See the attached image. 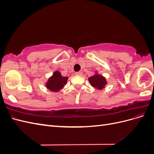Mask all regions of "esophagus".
<instances>
[{
  "label": "esophagus",
  "mask_w": 154,
  "mask_h": 154,
  "mask_svg": "<svg viewBox=\"0 0 154 154\" xmlns=\"http://www.w3.org/2000/svg\"><path fill=\"white\" fill-rule=\"evenodd\" d=\"M76 75H78V76H80V75H81V74H82V72H81V71H79V72H76Z\"/></svg>",
  "instance_id": "esophagus-1"
}]
</instances>
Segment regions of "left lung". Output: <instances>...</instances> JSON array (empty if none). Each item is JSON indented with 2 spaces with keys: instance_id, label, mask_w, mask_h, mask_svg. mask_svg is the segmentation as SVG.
<instances>
[{
  "instance_id": "1",
  "label": "left lung",
  "mask_w": 154,
  "mask_h": 154,
  "mask_svg": "<svg viewBox=\"0 0 154 154\" xmlns=\"http://www.w3.org/2000/svg\"><path fill=\"white\" fill-rule=\"evenodd\" d=\"M91 85L97 89H102L106 84L105 78L99 74H95L88 78Z\"/></svg>"
}]
</instances>
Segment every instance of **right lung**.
Returning <instances> with one entry per match:
<instances>
[{
  "label": "right lung",
  "instance_id": "right-lung-1",
  "mask_svg": "<svg viewBox=\"0 0 154 154\" xmlns=\"http://www.w3.org/2000/svg\"><path fill=\"white\" fill-rule=\"evenodd\" d=\"M67 79L68 77L62 76L59 71H55L46 83V87L51 91L57 92L66 84Z\"/></svg>",
  "mask_w": 154,
  "mask_h": 154
}]
</instances>
